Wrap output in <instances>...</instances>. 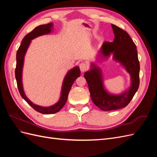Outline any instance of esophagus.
Wrapping results in <instances>:
<instances>
[{
    "label": "esophagus",
    "mask_w": 157,
    "mask_h": 157,
    "mask_svg": "<svg viewBox=\"0 0 157 157\" xmlns=\"http://www.w3.org/2000/svg\"><path fill=\"white\" fill-rule=\"evenodd\" d=\"M79 67H80V71H81L82 73H84V72H85V71H86L87 70L88 66H87V65H86V63H82L80 64Z\"/></svg>",
    "instance_id": "1"
}]
</instances>
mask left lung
Returning a JSON list of instances; mask_svg holds the SVG:
<instances>
[{"label":"left lung","instance_id":"left-lung-1","mask_svg":"<svg viewBox=\"0 0 157 157\" xmlns=\"http://www.w3.org/2000/svg\"><path fill=\"white\" fill-rule=\"evenodd\" d=\"M115 39L113 42H104L98 60L107 59L113 55V59L125 69L130 75V86L120 94L109 93L103 84L102 71L96 64L90 63V69L84 73L90 96L93 103L103 111L117 110L128 105L134 97L140 85V62L136 46L128 33L111 24Z\"/></svg>","mask_w":157,"mask_h":157}]
</instances>
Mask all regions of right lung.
<instances>
[{
	"mask_svg": "<svg viewBox=\"0 0 157 157\" xmlns=\"http://www.w3.org/2000/svg\"><path fill=\"white\" fill-rule=\"evenodd\" d=\"M53 26V23H48V24L41 25L35 27L31 32L28 33V34L26 35L25 37L23 38L21 42V44L20 46L19 47L16 54V67L15 70V75L17 84V88L21 96L24 99L26 102L34 109L35 111L42 114H45V115L58 113L62 109V107L65 105L66 101L67 100L68 94L73 82H75V80L78 77H80V71L79 67H78V66H76V67L70 69L68 71L63 79L62 87H61V90L60 98L58 101L56 103L53 105H51L49 107H42L36 105V104L33 103L32 101H31L26 96L23 86L22 73L23 64H24V58L27 50L28 48H29L31 40L33 39H34L35 38L39 36L50 34L52 31Z\"/></svg>",
	"mask_w": 157,
	"mask_h": 157,
	"instance_id": "obj_1",
	"label": "right lung"
}]
</instances>
